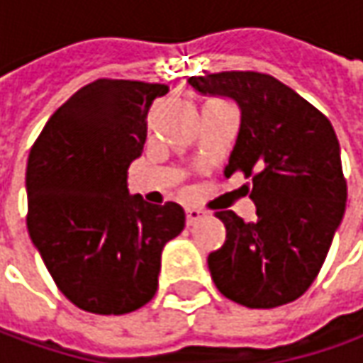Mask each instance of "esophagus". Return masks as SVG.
Returning <instances> with one entry per match:
<instances>
[{
  "mask_svg": "<svg viewBox=\"0 0 363 363\" xmlns=\"http://www.w3.org/2000/svg\"><path fill=\"white\" fill-rule=\"evenodd\" d=\"M184 215H186V225H189V227L194 225L196 220L203 219V211H199V208H191V206L184 211Z\"/></svg>",
  "mask_w": 363,
  "mask_h": 363,
  "instance_id": "34e87169",
  "label": "esophagus"
}]
</instances>
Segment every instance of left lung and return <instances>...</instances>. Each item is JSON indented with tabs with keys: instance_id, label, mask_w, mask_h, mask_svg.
I'll return each instance as SVG.
<instances>
[{
	"instance_id": "left-lung-1",
	"label": "left lung",
	"mask_w": 363,
	"mask_h": 363,
	"mask_svg": "<svg viewBox=\"0 0 363 363\" xmlns=\"http://www.w3.org/2000/svg\"><path fill=\"white\" fill-rule=\"evenodd\" d=\"M203 94L233 98L241 126L223 174L251 179L257 220L217 211L227 239L206 263L220 294L253 309L291 303L318 277L345 211L340 143L306 98L261 72L191 76Z\"/></svg>"
}]
</instances>
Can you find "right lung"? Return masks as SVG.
Listing matches in <instances>:
<instances>
[{"label":"right lung","instance_id":"obj_1","mask_svg":"<svg viewBox=\"0 0 363 363\" xmlns=\"http://www.w3.org/2000/svg\"><path fill=\"white\" fill-rule=\"evenodd\" d=\"M167 94V84L100 78L57 108L30 150L28 231L57 289L84 311L146 306L162 247L184 227L181 205H150L126 186L150 106Z\"/></svg>","mask_w":363,"mask_h":363}]
</instances>
